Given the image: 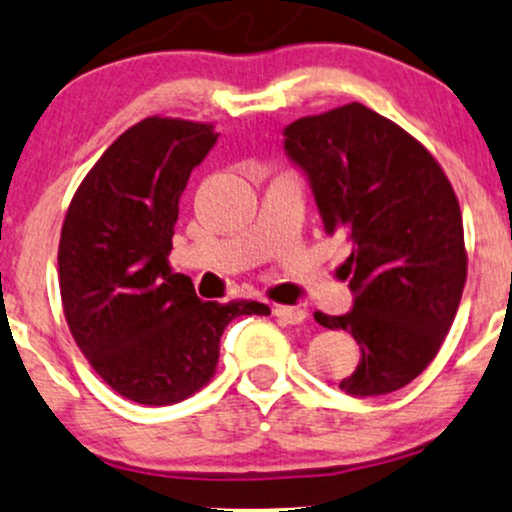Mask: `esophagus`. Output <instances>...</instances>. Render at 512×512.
Here are the masks:
<instances>
[{
	"instance_id": "esophagus-1",
	"label": "esophagus",
	"mask_w": 512,
	"mask_h": 512,
	"mask_svg": "<svg viewBox=\"0 0 512 512\" xmlns=\"http://www.w3.org/2000/svg\"><path fill=\"white\" fill-rule=\"evenodd\" d=\"M273 314L278 316V321L290 323V326H299L306 321V311L302 306H275Z\"/></svg>"
}]
</instances>
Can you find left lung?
Wrapping results in <instances>:
<instances>
[{
  "label": "left lung",
  "mask_w": 512,
  "mask_h": 512,
  "mask_svg": "<svg viewBox=\"0 0 512 512\" xmlns=\"http://www.w3.org/2000/svg\"><path fill=\"white\" fill-rule=\"evenodd\" d=\"M285 150L309 177L323 230L350 244L352 311L314 314L362 350L340 388L359 398L400 390L431 364L458 314L467 280L458 196L417 138L362 102L292 122Z\"/></svg>",
  "instance_id": "obj_1"
}]
</instances>
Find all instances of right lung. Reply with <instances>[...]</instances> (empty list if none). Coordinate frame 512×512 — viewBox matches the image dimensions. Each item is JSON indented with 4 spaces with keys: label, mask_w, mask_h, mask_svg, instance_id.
<instances>
[{
    "label": "right lung",
    "mask_w": 512,
    "mask_h": 512,
    "mask_svg": "<svg viewBox=\"0 0 512 512\" xmlns=\"http://www.w3.org/2000/svg\"><path fill=\"white\" fill-rule=\"evenodd\" d=\"M215 126L146 117L112 143L71 198L59 239L66 323L95 374L138 405H172L215 376L220 338L261 302H201L172 273L174 222Z\"/></svg>",
    "instance_id": "1"
}]
</instances>
